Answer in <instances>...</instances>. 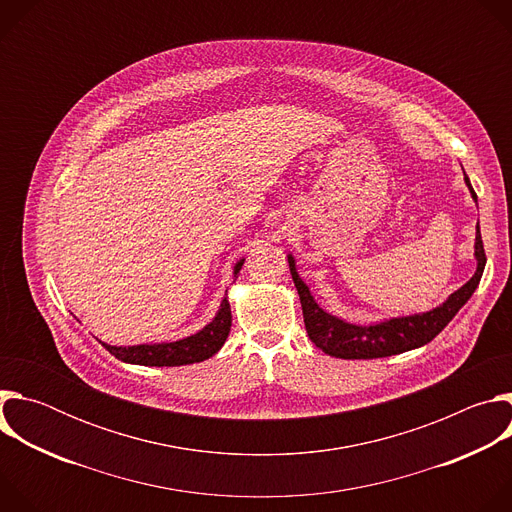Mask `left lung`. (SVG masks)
I'll return each instance as SVG.
<instances>
[{
  "instance_id": "1",
  "label": "left lung",
  "mask_w": 512,
  "mask_h": 512,
  "mask_svg": "<svg viewBox=\"0 0 512 512\" xmlns=\"http://www.w3.org/2000/svg\"><path fill=\"white\" fill-rule=\"evenodd\" d=\"M464 180H466V186L470 188L472 198L476 200V192L466 174H464ZM474 255L478 261L476 273L458 291H454V294L442 306H437L425 314L391 318V320L371 324V326L348 324V322L324 312L316 304L314 296L310 294V287L298 275L294 257L287 255V261H289L291 277H294V283L298 287L302 312H304V324H306L310 340L322 352H326L330 356L354 360V358L393 356V354H401V352H407V350H413V348H419V346L431 342L450 324V320L460 312V308L472 298L474 289L480 283V277H482V271L486 265V253H484V245H482L480 227H476Z\"/></svg>"
}]
</instances>
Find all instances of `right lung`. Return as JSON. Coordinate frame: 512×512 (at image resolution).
Masks as SVG:
<instances>
[{"instance_id":"right-lung-1","label":"right lung","mask_w":512,"mask_h":512,"mask_svg":"<svg viewBox=\"0 0 512 512\" xmlns=\"http://www.w3.org/2000/svg\"><path fill=\"white\" fill-rule=\"evenodd\" d=\"M241 259L235 265V277L243 267ZM231 306L225 296L218 308L214 320L206 324L200 332L176 340V342H162V344H137V346H111L101 342L115 358L131 364H143V367H180V364L202 362L216 354L223 348L229 332H231Z\"/></svg>"}]
</instances>
